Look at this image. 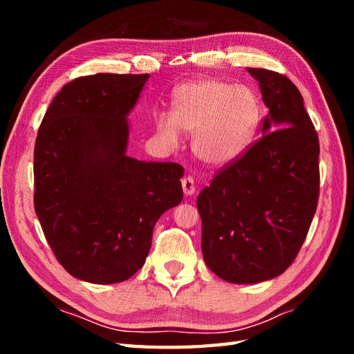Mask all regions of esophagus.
<instances>
[{
	"label": "esophagus",
	"instance_id": "esophagus-1",
	"mask_svg": "<svg viewBox=\"0 0 354 354\" xmlns=\"http://www.w3.org/2000/svg\"><path fill=\"white\" fill-rule=\"evenodd\" d=\"M181 183H183V190L185 196H192L194 190H196V187H194V179L192 176H184Z\"/></svg>",
	"mask_w": 354,
	"mask_h": 354
}]
</instances>
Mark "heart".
Here are the masks:
<instances>
[{"label": "heart", "instance_id": "1", "mask_svg": "<svg viewBox=\"0 0 354 354\" xmlns=\"http://www.w3.org/2000/svg\"><path fill=\"white\" fill-rule=\"evenodd\" d=\"M259 124L260 104L255 95L217 79L178 86L170 115L155 118L156 132L170 145H178L181 131L193 133V153L212 169L237 161L254 142Z\"/></svg>", "mask_w": 354, "mask_h": 354}]
</instances>
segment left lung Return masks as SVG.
I'll return each instance as SVG.
<instances>
[{
	"instance_id": "obj_1",
	"label": "left lung",
	"mask_w": 354,
	"mask_h": 354,
	"mask_svg": "<svg viewBox=\"0 0 354 354\" xmlns=\"http://www.w3.org/2000/svg\"><path fill=\"white\" fill-rule=\"evenodd\" d=\"M248 73L269 109L261 138L198 196L204 260L236 284L272 280L292 265L319 196V141L301 93L283 74Z\"/></svg>"
}]
</instances>
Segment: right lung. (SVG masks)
<instances>
[{"mask_svg":"<svg viewBox=\"0 0 354 354\" xmlns=\"http://www.w3.org/2000/svg\"><path fill=\"white\" fill-rule=\"evenodd\" d=\"M149 74L77 77L45 112L35 145V209L57 261L88 283L142 268L156 221L181 204L184 167L126 153L127 115Z\"/></svg>","mask_w":354,"mask_h":354,"instance_id":"1","label":"right lung"}]
</instances>
